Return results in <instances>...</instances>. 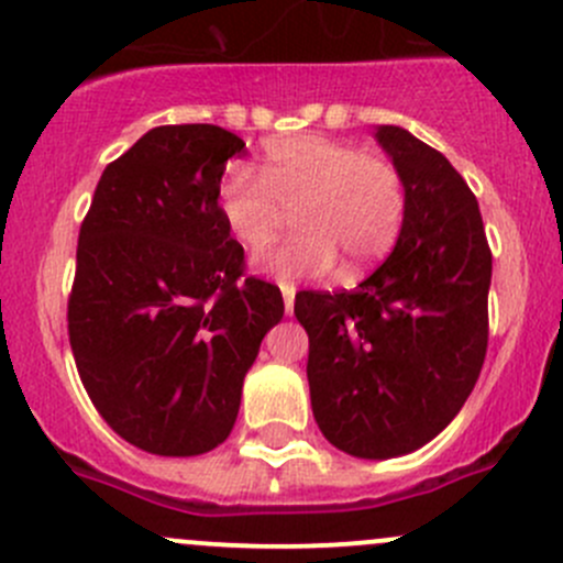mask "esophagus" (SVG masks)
Instances as JSON below:
<instances>
[{"mask_svg": "<svg viewBox=\"0 0 563 563\" xmlns=\"http://www.w3.org/2000/svg\"><path fill=\"white\" fill-rule=\"evenodd\" d=\"M280 294H283V305H286V316H294V297H297V288L283 283Z\"/></svg>", "mask_w": 563, "mask_h": 563, "instance_id": "esophagus-1", "label": "esophagus"}]
</instances>
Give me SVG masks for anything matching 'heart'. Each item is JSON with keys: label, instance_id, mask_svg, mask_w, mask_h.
I'll return each instance as SVG.
<instances>
[{"label": "heart", "instance_id": "b5f03b06", "mask_svg": "<svg viewBox=\"0 0 563 563\" xmlns=\"http://www.w3.org/2000/svg\"><path fill=\"white\" fill-rule=\"evenodd\" d=\"M229 231L247 253L269 247L297 218L302 234L255 261L277 280L360 277L395 247L406 220V181L382 155L349 141L299 135L266 150L258 176L234 168L220 187Z\"/></svg>", "mask_w": 563, "mask_h": 563}]
</instances>
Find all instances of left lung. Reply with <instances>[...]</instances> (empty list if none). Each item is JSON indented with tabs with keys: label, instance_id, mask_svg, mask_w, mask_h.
I'll return each mask as SVG.
<instances>
[{
	"label": "left lung",
	"instance_id": "obj_1",
	"mask_svg": "<svg viewBox=\"0 0 563 563\" xmlns=\"http://www.w3.org/2000/svg\"><path fill=\"white\" fill-rule=\"evenodd\" d=\"M376 141L406 181L395 250L354 291L294 302L318 428L362 460L408 455L457 417L485 362L493 275L479 203L452 163L397 124Z\"/></svg>",
	"mask_w": 563,
	"mask_h": 563
}]
</instances>
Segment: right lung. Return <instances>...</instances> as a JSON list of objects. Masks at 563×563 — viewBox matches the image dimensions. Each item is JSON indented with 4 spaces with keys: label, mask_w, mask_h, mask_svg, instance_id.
I'll return each instance as SVG.
<instances>
[{
    "label": "right lung",
    "mask_w": 563,
    "mask_h": 563,
    "mask_svg": "<svg viewBox=\"0 0 563 563\" xmlns=\"http://www.w3.org/2000/svg\"><path fill=\"white\" fill-rule=\"evenodd\" d=\"M245 141L218 124H163L106 168L78 234L67 305L73 356L100 417L128 444L196 457L229 439L280 288L242 277L220 179Z\"/></svg>",
    "instance_id": "obj_1"
}]
</instances>
